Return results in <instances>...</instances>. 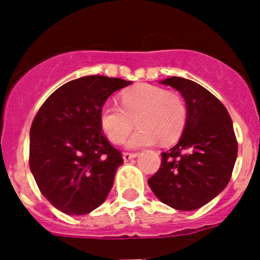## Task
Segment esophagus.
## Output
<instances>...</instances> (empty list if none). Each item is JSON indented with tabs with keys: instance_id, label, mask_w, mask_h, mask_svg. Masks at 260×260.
<instances>
[{
	"instance_id": "34e87169",
	"label": "esophagus",
	"mask_w": 260,
	"mask_h": 260,
	"mask_svg": "<svg viewBox=\"0 0 260 260\" xmlns=\"http://www.w3.org/2000/svg\"><path fill=\"white\" fill-rule=\"evenodd\" d=\"M138 153H130V152H123L122 157H123V161H128V160H132V158L137 157Z\"/></svg>"
}]
</instances>
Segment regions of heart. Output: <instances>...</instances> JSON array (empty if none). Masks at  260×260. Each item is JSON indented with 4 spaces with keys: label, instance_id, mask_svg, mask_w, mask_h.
I'll return each mask as SVG.
<instances>
[{
    "label": "heart",
    "instance_id": "b5f03b06",
    "mask_svg": "<svg viewBox=\"0 0 260 260\" xmlns=\"http://www.w3.org/2000/svg\"><path fill=\"white\" fill-rule=\"evenodd\" d=\"M121 108L103 105L99 123L108 141L122 143L135 125L139 128L127 141L128 148L177 141L187 122V105L182 95L152 84H138L121 93Z\"/></svg>",
    "mask_w": 260,
    "mask_h": 260
}]
</instances>
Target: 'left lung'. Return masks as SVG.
Instances as JSON below:
<instances>
[{"instance_id": "8db88e82", "label": "left lung", "mask_w": 260, "mask_h": 260, "mask_svg": "<svg viewBox=\"0 0 260 260\" xmlns=\"http://www.w3.org/2000/svg\"><path fill=\"white\" fill-rule=\"evenodd\" d=\"M161 83L183 96L187 122L178 143L161 152V165L148 185L169 207L197 210L217 197L231 180L238 151L233 123L222 103L201 84L180 77Z\"/></svg>"}]
</instances>
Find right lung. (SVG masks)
<instances>
[{
  "label": "right lung",
  "mask_w": 260,
  "mask_h": 260,
  "mask_svg": "<svg viewBox=\"0 0 260 260\" xmlns=\"http://www.w3.org/2000/svg\"><path fill=\"white\" fill-rule=\"evenodd\" d=\"M132 82L88 75L68 82L41 105L29 130V169L41 194L68 215L102 206L121 152L104 137L99 113L107 99Z\"/></svg>",
  "instance_id": "add662e5"
}]
</instances>
